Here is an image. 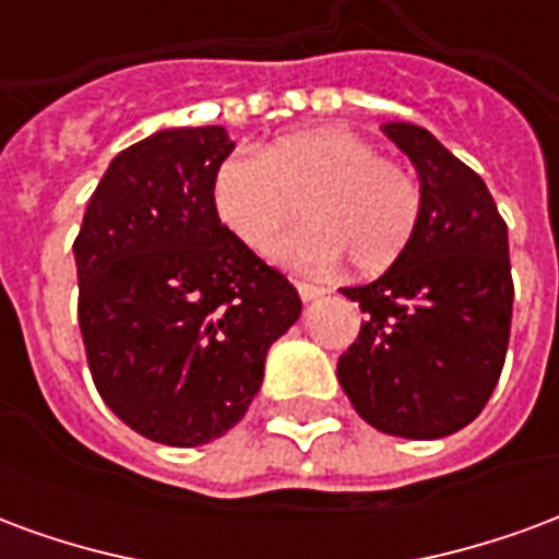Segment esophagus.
Masks as SVG:
<instances>
[{
    "label": "esophagus",
    "instance_id": "esophagus-1",
    "mask_svg": "<svg viewBox=\"0 0 559 559\" xmlns=\"http://www.w3.org/2000/svg\"><path fill=\"white\" fill-rule=\"evenodd\" d=\"M296 290H299V296H302V302H314V299H320V296H326L323 287L308 284V281H299V284H296Z\"/></svg>",
    "mask_w": 559,
    "mask_h": 559
}]
</instances>
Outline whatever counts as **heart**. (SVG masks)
Listing matches in <instances>:
<instances>
[{
  "label": "heart",
  "mask_w": 559,
  "mask_h": 559,
  "mask_svg": "<svg viewBox=\"0 0 559 559\" xmlns=\"http://www.w3.org/2000/svg\"><path fill=\"white\" fill-rule=\"evenodd\" d=\"M308 218L278 260L296 269H332L341 257L353 272L380 275L411 248L421 191L399 160L344 128H314L236 152L212 179L215 218L233 239L266 254L299 215Z\"/></svg>",
  "instance_id": "1"
}]
</instances>
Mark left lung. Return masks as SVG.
Here are the masks:
<instances>
[{
  "label": "left lung",
  "mask_w": 559,
  "mask_h": 559,
  "mask_svg": "<svg viewBox=\"0 0 559 559\" xmlns=\"http://www.w3.org/2000/svg\"><path fill=\"white\" fill-rule=\"evenodd\" d=\"M419 173L411 248L362 287H344L365 323L338 383L368 425L437 440L476 419L500 380L512 326L509 233L488 185L411 122L383 126Z\"/></svg>",
  "instance_id": "left-lung-1"
}]
</instances>
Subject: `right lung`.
I'll use <instances>...</instances> for the list:
<instances>
[{"instance_id":"1","label":"right lung","mask_w":559,"mask_h":559,"mask_svg":"<svg viewBox=\"0 0 559 559\" xmlns=\"http://www.w3.org/2000/svg\"><path fill=\"white\" fill-rule=\"evenodd\" d=\"M230 152L221 126L155 131L110 160L74 239L95 389L164 445L230 431L302 314L290 281L215 218L212 179Z\"/></svg>"}]
</instances>
